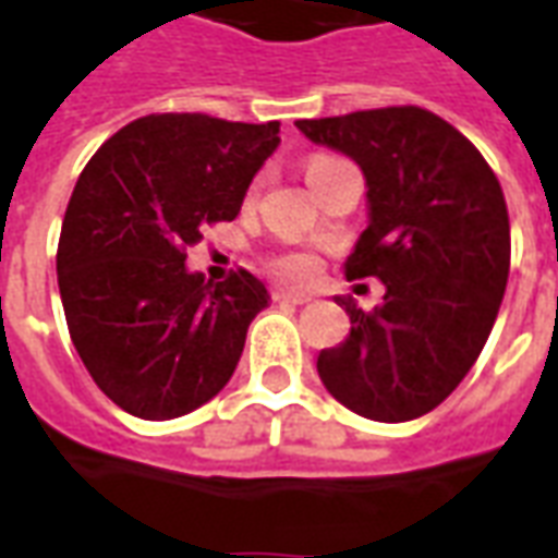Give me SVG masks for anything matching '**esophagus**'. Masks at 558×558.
<instances>
[{
  "instance_id": "1",
  "label": "esophagus",
  "mask_w": 558,
  "mask_h": 558,
  "mask_svg": "<svg viewBox=\"0 0 558 558\" xmlns=\"http://www.w3.org/2000/svg\"><path fill=\"white\" fill-rule=\"evenodd\" d=\"M274 300H276V303L305 305V303H312V294H303V291H284V288H276Z\"/></svg>"
}]
</instances>
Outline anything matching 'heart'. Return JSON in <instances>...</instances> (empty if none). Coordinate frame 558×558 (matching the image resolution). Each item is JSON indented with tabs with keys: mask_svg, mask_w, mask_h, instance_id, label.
<instances>
[{
	"mask_svg": "<svg viewBox=\"0 0 558 558\" xmlns=\"http://www.w3.org/2000/svg\"><path fill=\"white\" fill-rule=\"evenodd\" d=\"M326 161H332V158H314L312 165H308V170L317 165H326ZM276 270H279V276H284V279H308L314 270V264L308 255H282V258L276 262Z\"/></svg>",
	"mask_w": 558,
	"mask_h": 558,
	"instance_id": "1",
	"label": "heart"
}]
</instances>
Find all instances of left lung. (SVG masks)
<instances>
[{"label": "left lung", "instance_id": "left-lung-1", "mask_svg": "<svg viewBox=\"0 0 558 558\" xmlns=\"http://www.w3.org/2000/svg\"><path fill=\"white\" fill-rule=\"evenodd\" d=\"M296 129L362 167L371 220L343 274L385 284L374 312L335 296L353 326L320 350L317 374L350 412L414 421L456 391L500 312L512 255L500 182L462 132L417 105Z\"/></svg>", "mask_w": 558, "mask_h": 558}]
</instances>
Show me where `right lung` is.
<instances>
[{"label": "right lung", "instance_id": "1", "mask_svg": "<svg viewBox=\"0 0 558 558\" xmlns=\"http://www.w3.org/2000/svg\"><path fill=\"white\" fill-rule=\"evenodd\" d=\"M279 146V123L149 114L108 137L78 175L58 241L75 353L123 412L170 421L223 391L270 303L250 270L211 282L184 267L205 223L234 220Z\"/></svg>", "mask_w": 558, "mask_h": 558}]
</instances>
